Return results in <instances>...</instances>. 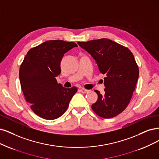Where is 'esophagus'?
Returning a JSON list of instances; mask_svg holds the SVG:
<instances>
[{"label": "esophagus", "instance_id": "obj_1", "mask_svg": "<svg viewBox=\"0 0 159 159\" xmlns=\"http://www.w3.org/2000/svg\"><path fill=\"white\" fill-rule=\"evenodd\" d=\"M80 91L82 93H88V92H89L90 90H86V89H80Z\"/></svg>", "mask_w": 159, "mask_h": 159}]
</instances>
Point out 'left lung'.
<instances>
[{
  "label": "left lung",
  "instance_id": "obj_1",
  "mask_svg": "<svg viewBox=\"0 0 159 159\" xmlns=\"http://www.w3.org/2000/svg\"><path fill=\"white\" fill-rule=\"evenodd\" d=\"M94 59L104 78L105 93L98 94L92 109L99 116L113 118L124 111L130 102L139 76V69L131 51L108 39L78 42Z\"/></svg>",
  "mask_w": 159,
  "mask_h": 159
}]
</instances>
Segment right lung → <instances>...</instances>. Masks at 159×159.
I'll return each mask as SVG.
<instances>
[{
  "label": "right lung",
  "mask_w": 159,
  "mask_h": 159,
  "mask_svg": "<svg viewBox=\"0 0 159 159\" xmlns=\"http://www.w3.org/2000/svg\"><path fill=\"white\" fill-rule=\"evenodd\" d=\"M77 44L61 40H48L29 50L20 69L21 90L33 112L41 118L54 120L68 108L77 89L64 88L56 77L60 63L69 50Z\"/></svg>",
  "instance_id": "right-lung-1"
}]
</instances>
